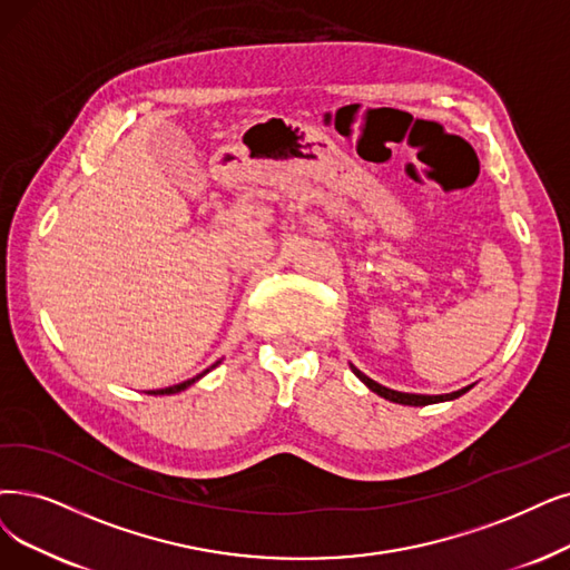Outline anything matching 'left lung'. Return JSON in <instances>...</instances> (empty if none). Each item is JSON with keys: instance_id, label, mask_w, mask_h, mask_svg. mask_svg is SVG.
I'll list each match as a JSON object with an SVG mask.
<instances>
[{"instance_id": "left-lung-1", "label": "left lung", "mask_w": 570, "mask_h": 570, "mask_svg": "<svg viewBox=\"0 0 570 570\" xmlns=\"http://www.w3.org/2000/svg\"><path fill=\"white\" fill-rule=\"evenodd\" d=\"M351 370H353V374L367 385V389L372 391V393H376V395H381V397H385V400H391V402H395V404H409V406H425V404H438V402H449V400H456V397H461L463 393H468L472 385H465V389H461V391H453V393H446V395H419V393H400V391H393V389H385V385H381V383H376L374 379H370L367 374H362L355 364H351Z\"/></svg>"}]
</instances>
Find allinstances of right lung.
<instances>
[{
    "instance_id": "1",
    "label": "right lung",
    "mask_w": 570,
    "mask_h": 570,
    "mask_svg": "<svg viewBox=\"0 0 570 570\" xmlns=\"http://www.w3.org/2000/svg\"><path fill=\"white\" fill-rule=\"evenodd\" d=\"M217 364L219 362H215L213 364V367L210 370H215L217 367ZM210 370H206V372H203V374H198V376H194V379H187V381H181V383H177V385H168V389H158V391H149L147 395H175V393H181V391H187L189 389V385H194L200 376H206Z\"/></svg>"
}]
</instances>
